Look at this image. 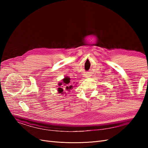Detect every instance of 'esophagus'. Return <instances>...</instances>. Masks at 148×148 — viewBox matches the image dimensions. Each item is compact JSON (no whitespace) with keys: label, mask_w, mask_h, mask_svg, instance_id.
Here are the masks:
<instances>
[{"label":"esophagus","mask_w":148,"mask_h":148,"mask_svg":"<svg viewBox=\"0 0 148 148\" xmlns=\"http://www.w3.org/2000/svg\"><path fill=\"white\" fill-rule=\"evenodd\" d=\"M88 77V75H86V77Z\"/></svg>","instance_id":"34e87169"}]
</instances>
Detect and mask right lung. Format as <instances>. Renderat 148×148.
I'll use <instances>...</instances> for the list:
<instances>
[{
	"label": "right lung",
	"instance_id": "right-lung-1",
	"mask_svg": "<svg viewBox=\"0 0 148 148\" xmlns=\"http://www.w3.org/2000/svg\"><path fill=\"white\" fill-rule=\"evenodd\" d=\"M70 82V78L69 77H65L64 79H62V82H59L58 85H59V88H57V91L59 94L61 95H64L66 94L67 91H69L71 89H73V85H70L69 84Z\"/></svg>",
	"mask_w": 148,
	"mask_h": 148
}]
</instances>
